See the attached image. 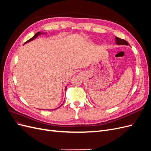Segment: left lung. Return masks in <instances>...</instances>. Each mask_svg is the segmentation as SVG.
I'll list each match as a JSON object with an SVG mask.
<instances>
[{
	"instance_id": "left-lung-1",
	"label": "left lung",
	"mask_w": 151,
	"mask_h": 151,
	"mask_svg": "<svg viewBox=\"0 0 151 151\" xmlns=\"http://www.w3.org/2000/svg\"><path fill=\"white\" fill-rule=\"evenodd\" d=\"M115 40L116 44L118 45H129V43H128L127 41L123 40V39H120L119 38L116 37V36H115Z\"/></svg>"
}]
</instances>
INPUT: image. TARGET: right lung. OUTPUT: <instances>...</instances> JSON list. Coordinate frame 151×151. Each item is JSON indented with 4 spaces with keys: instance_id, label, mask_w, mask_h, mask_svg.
I'll return each mask as SVG.
<instances>
[{
    "instance_id": "obj_1",
    "label": "right lung",
    "mask_w": 151,
    "mask_h": 151,
    "mask_svg": "<svg viewBox=\"0 0 151 151\" xmlns=\"http://www.w3.org/2000/svg\"><path fill=\"white\" fill-rule=\"evenodd\" d=\"M43 34H47V33H46V32H45V33H44V32H38V33H36L33 36V37H32L31 39H29V40H28V41H27V42H26L25 43H24V44H26V43H28V42H31V41H32V40H35V38H37L38 37V36H40V35H43ZM66 87H65V90H66ZM63 104H62L61 105H60V106H59V107H58L57 108H60L61 106H62V105ZM57 108H56V109H57Z\"/></svg>"
}]
</instances>
